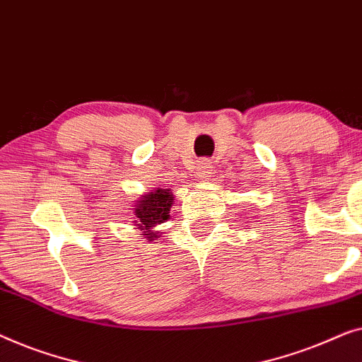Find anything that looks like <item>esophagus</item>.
<instances>
[{
  "label": "esophagus",
  "mask_w": 362,
  "mask_h": 362,
  "mask_svg": "<svg viewBox=\"0 0 362 362\" xmlns=\"http://www.w3.org/2000/svg\"><path fill=\"white\" fill-rule=\"evenodd\" d=\"M211 164L210 162H208L206 159H203V160H200L197 164V177L200 180H205L206 177H210V174H211Z\"/></svg>",
  "instance_id": "esophagus-1"
}]
</instances>
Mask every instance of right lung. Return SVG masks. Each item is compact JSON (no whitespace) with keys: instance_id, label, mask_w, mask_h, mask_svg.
<instances>
[{"instance_id":"right-lung-1","label":"right lung","mask_w":362,"mask_h":362,"mask_svg":"<svg viewBox=\"0 0 362 362\" xmlns=\"http://www.w3.org/2000/svg\"><path fill=\"white\" fill-rule=\"evenodd\" d=\"M172 205H174V195L170 188H157L136 202L134 223L149 241H154V238H157V233H152V228L170 218Z\"/></svg>"}]
</instances>
